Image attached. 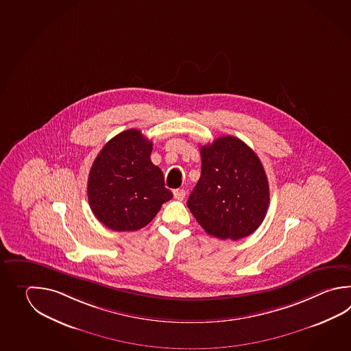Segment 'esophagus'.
<instances>
[{
  "label": "esophagus",
  "instance_id": "obj_1",
  "mask_svg": "<svg viewBox=\"0 0 351 351\" xmlns=\"http://www.w3.org/2000/svg\"><path fill=\"white\" fill-rule=\"evenodd\" d=\"M173 196H175V199H178V200H184L185 196H186V191H185L184 189H178V190L173 191Z\"/></svg>",
  "mask_w": 351,
  "mask_h": 351
}]
</instances>
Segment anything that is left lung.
<instances>
[{"label":"left lung","mask_w":351,"mask_h":351,"mask_svg":"<svg viewBox=\"0 0 351 351\" xmlns=\"http://www.w3.org/2000/svg\"><path fill=\"white\" fill-rule=\"evenodd\" d=\"M201 176L187 206L201 228L221 240L249 237L264 221L269 182L258 155L235 136L200 147Z\"/></svg>","instance_id":"8db88e82"}]
</instances>
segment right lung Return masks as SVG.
Wrapping results in <instances>:
<instances>
[{
  "mask_svg": "<svg viewBox=\"0 0 351 351\" xmlns=\"http://www.w3.org/2000/svg\"><path fill=\"white\" fill-rule=\"evenodd\" d=\"M152 143L130 129L108 141L88 173L87 196L93 215L108 229L136 231L172 199L164 173L151 162Z\"/></svg>",
  "mask_w": 351,
  "mask_h": 351,
  "instance_id": "add662e5",
  "label": "right lung"
}]
</instances>
